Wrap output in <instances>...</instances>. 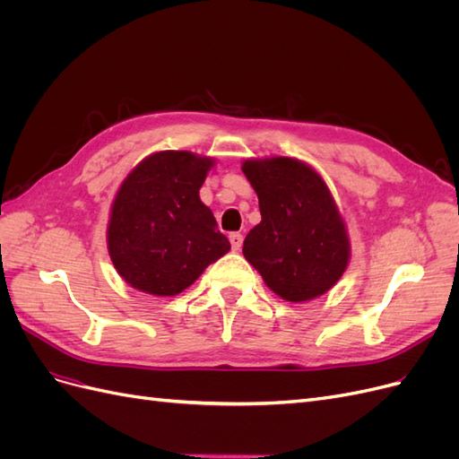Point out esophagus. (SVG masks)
Instances as JSON below:
<instances>
[{
    "instance_id": "1",
    "label": "esophagus",
    "mask_w": 459,
    "mask_h": 459,
    "mask_svg": "<svg viewBox=\"0 0 459 459\" xmlns=\"http://www.w3.org/2000/svg\"><path fill=\"white\" fill-rule=\"evenodd\" d=\"M230 243H231V248L233 251H239L241 245H243V235L239 231H233L230 233Z\"/></svg>"
}]
</instances>
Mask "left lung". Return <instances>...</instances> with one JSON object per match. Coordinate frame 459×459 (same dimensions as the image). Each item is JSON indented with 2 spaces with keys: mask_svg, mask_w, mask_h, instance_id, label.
Segmentation results:
<instances>
[{
  "mask_svg": "<svg viewBox=\"0 0 459 459\" xmlns=\"http://www.w3.org/2000/svg\"><path fill=\"white\" fill-rule=\"evenodd\" d=\"M243 172L262 216L245 238V258L283 300L327 293L349 266L351 241L324 178L289 157L245 160Z\"/></svg>",
  "mask_w": 459,
  "mask_h": 459,
  "instance_id": "1",
  "label": "left lung"
}]
</instances>
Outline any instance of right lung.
Returning a JSON list of instances; mask_svg holds the SVG:
<instances>
[{"label":"right lung","mask_w":459,"mask_h":459,"mask_svg":"<svg viewBox=\"0 0 459 459\" xmlns=\"http://www.w3.org/2000/svg\"><path fill=\"white\" fill-rule=\"evenodd\" d=\"M212 164L189 151H159L122 182L110 206L107 247L134 289L174 297L231 248L199 197Z\"/></svg>","instance_id":"1"}]
</instances>
